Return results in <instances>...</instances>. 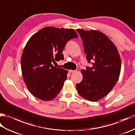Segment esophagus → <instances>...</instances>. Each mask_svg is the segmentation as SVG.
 I'll return each mask as SVG.
<instances>
[{
	"instance_id": "obj_1",
	"label": "esophagus",
	"mask_w": 135,
	"mask_h": 135,
	"mask_svg": "<svg viewBox=\"0 0 135 135\" xmlns=\"http://www.w3.org/2000/svg\"><path fill=\"white\" fill-rule=\"evenodd\" d=\"M75 72H76L75 70H69V73H75Z\"/></svg>"
}]
</instances>
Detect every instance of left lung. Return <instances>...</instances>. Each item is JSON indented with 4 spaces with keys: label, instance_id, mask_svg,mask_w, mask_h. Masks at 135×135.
<instances>
[{
    "label": "left lung",
    "instance_id": "8db88e82",
    "mask_svg": "<svg viewBox=\"0 0 135 135\" xmlns=\"http://www.w3.org/2000/svg\"><path fill=\"white\" fill-rule=\"evenodd\" d=\"M83 41L84 52L92 67L82 69L81 82L76 85L80 96L90 102L103 98L112 90L119 79L121 61L114 43L104 33L97 30H76Z\"/></svg>",
    "mask_w": 135,
    "mask_h": 135
}]
</instances>
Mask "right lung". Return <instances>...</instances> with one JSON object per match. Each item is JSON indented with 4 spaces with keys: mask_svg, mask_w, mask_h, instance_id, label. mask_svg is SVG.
Instances as JSON below:
<instances>
[{
    "mask_svg": "<svg viewBox=\"0 0 135 135\" xmlns=\"http://www.w3.org/2000/svg\"><path fill=\"white\" fill-rule=\"evenodd\" d=\"M78 37L73 29L46 27L28 40L22 54L21 67L24 81L34 96L49 101L60 93L68 71L54 67L51 62L64 59L61 53L66 44Z\"/></svg>",
    "mask_w": 135,
    "mask_h": 135,
    "instance_id": "right-lung-1",
    "label": "right lung"
}]
</instances>
